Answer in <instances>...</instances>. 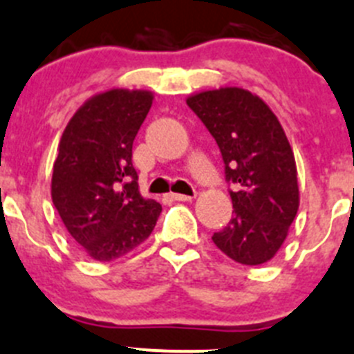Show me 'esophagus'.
<instances>
[{"mask_svg": "<svg viewBox=\"0 0 354 354\" xmlns=\"http://www.w3.org/2000/svg\"><path fill=\"white\" fill-rule=\"evenodd\" d=\"M171 199L180 201V203H187V201H192L194 196H183V194H171Z\"/></svg>", "mask_w": 354, "mask_h": 354, "instance_id": "34e87169", "label": "esophagus"}]
</instances>
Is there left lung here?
Returning <instances> with one entry per match:
<instances>
[{"label": "left lung", "instance_id": "obj_1", "mask_svg": "<svg viewBox=\"0 0 354 354\" xmlns=\"http://www.w3.org/2000/svg\"><path fill=\"white\" fill-rule=\"evenodd\" d=\"M187 104L216 140L230 190L232 218L213 243L234 262L274 259L299 211L297 166L290 141L263 99L241 87L188 95Z\"/></svg>", "mask_w": 354, "mask_h": 354}]
</instances>
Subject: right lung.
I'll use <instances>...</instances> for the list:
<instances>
[{
    "mask_svg": "<svg viewBox=\"0 0 354 354\" xmlns=\"http://www.w3.org/2000/svg\"><path fill=\"white\" fill-rule=\"evenodd\" d=\"M153 102L150 91L110 88L66 125L52 173V203L92 260L111 262L140 246L162 206L140 194L132 143Z\"/></svg>",
    "mask_w": 354,
    "mask_h": 354,
    "instance_id": "right-lung-1",
    "label": "right lung"
}]
</instances>
